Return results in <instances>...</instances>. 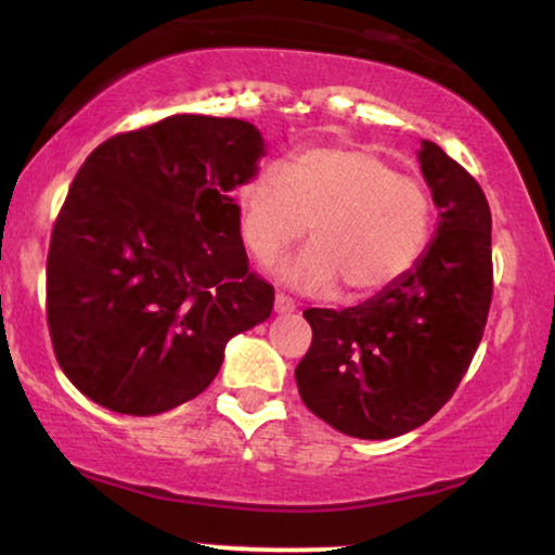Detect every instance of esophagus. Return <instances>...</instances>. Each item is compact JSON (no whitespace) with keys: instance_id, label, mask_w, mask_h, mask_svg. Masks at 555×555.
<instances>
[{"instance_id":"obj_1","label":"esophagus","mask_w":555,"mask_h":555,"mask_svg":"<svg viewBox=\"0 0 555 555\" xmlns=\"http://www.w3.org/2000/svg\"><path fill=\"white\" fill-rule=\"evenodd\" d=\"M273 310H276L279 315H289L295 313V302L286 295H276V299H273Z\"/></svg>"}]
</instances>
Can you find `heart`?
<instances>
[{
	"label": "heart",
	"instance_id": "obj_1",
	"mask_svg": "<svg viewBox=\"0 0 555 555\" xmlns=\"http://www.w3.org/2000/svg\"><path fill=\"white\" fill-rule=\"evenodd\" d=\"M433 221L428 190L371 151H302L240 190V232L260 263L282 256L310 224L313 245L276 269L305 292L341 282L349 297L378 295L420 263Z\"/></svg>",
	"mask_w": 555,
	"mask_h": 555
}]
</instances>
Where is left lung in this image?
Listing matches in <instances>:
<instances>
[{
    "instance_id": "8db88e82",
    "label": "left lung",
    "mask_w": 555,
    "mask_h": 555,
    "mask_svg": "<svg viewBox=\"0 0 555 555\" xmlns=\"http://www.w3.org/2000/svg\"><path fill=\"white\" fill-rule=\"evenodd\" d=\"M417 158L438 208L420 263L354 308L305 310L313 344L295 371L299 397L331 428L365 441L415 430L451 399L493 297L486 193L441 145L423 140Z\"/></svg>"
}]
</instances>
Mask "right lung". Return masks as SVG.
I'll list each match as a JSON object with an SVG mask.
<instances>
[{
  "label": "right lung",
  "instance_id": "add662e5",
  "mask_svg": "<svg viewBox=\"0 0 555 555\" xmlns=\"http://www.w3.org/2000/svg\"><path fill=\"white\" fill-rule=\"evenodd\" d=\"M263 156L245 119L175 114L86 158L49 245L47 318L60 367L95 404L175 410L206 391L232 336L271 315L232 197Z\"/></svg>",
  "mask_w": 555,
  "mask_h": 555
}]
</instances>
